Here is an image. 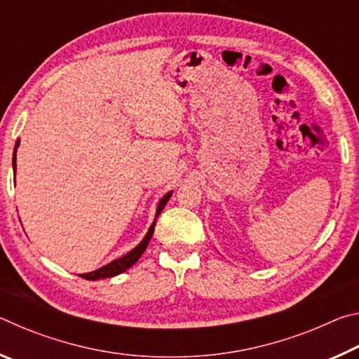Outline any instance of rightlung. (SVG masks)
Wrapping results in <instances>:
<instances>
[{
	"instance_id": "right-lung-1",
	"label": "right lung",
	"mask_w": 359,
	"mask_h": 359,
	"mask_svg": "<svg viewBox=\"0 0 359 359\" xmlns=\"http://www.w3.org/2000/svg\"><path fill=\"white\" fill-rule=\"evenodd\" d=\"M17 147H19V142L15 144L14 158H12V161H14V171H15V151H17ZM169 198H171V193H168L166 196L161 199L160 204H158L156 217H158V214H160L163 209H165V205L169 201ZM154 231H155V223L151 224L150 229H149V233L145 234L144 241L135 248V250H131L128 255H125V257L115 259V261H112V263L102 266V267H100V269H96L93 272H88V274H81V277L82 278H87V280H100V278H107V277H114V276H117V274H121V272L128 269V267H131L139 258H141V255L145 252V248H147V245H149L151 236H154Z\"/></svg>"
}]
</instances>
